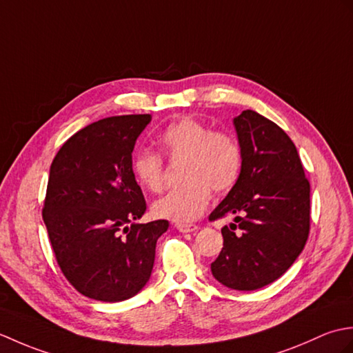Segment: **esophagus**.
<instances>
[{
	"instance_id": "esophagus-1",
	"label": "esophagus",
	"mask_w": 353,
	"mask_h": 353,
	"mask_svg": "<svg viewBox=\"0 0 353 353\" xmlns=\"http://www.w3.org/2000/svg\"><path fill=\"white\" fill-rule=\"evenodd\" d=\"M199 228L198 225L194 223H176V230L179 232H193Z\"/></svg>"
}]
</instances>
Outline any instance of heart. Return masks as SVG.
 I'll use <instances>...</instances> for the list:
<instances>
[{"label": "heart", "mask_w": 353, "mask_h": 353, "mask_svg": "<svg viewBox=\"0 0 353 353\" xmlns=\"http://www.w3.org/2000/svg\"><path fill=\"white\" fill-rule=\"evenodd\" d=\"M160 139L170 160H184L179 176L185 183L154 203L157 217L178 223L192 222L207 208L211 189L225 193L239 181L243 154L237 139L230 132L213 131L205 122L184 116L168 125ZM132 172L143 189L152 193L164 189V161L160 154L139 152L132 160Z\"/></svg>", "instance_id": "1"}]
</instances>
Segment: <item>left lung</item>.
<instances>
[{
	"mask_svg": "<svg viewBox=\"0 0 353 353\" xmlns=\"http://www.w3.org/2000/svg\"><path fill=\"white\" fill-rule=\"evenodd\" d=\"M234 125L241 174L208 219L236 214V223L222 228L223 248L211 272L221 284L249 292L283 276L302 252L310 234V181L292 139L275 122L245 110Z\"/></svg>",
	"mask_w": 353,
	"mask_h": 353,
	"instance_id": "obj_1",
	"label": "left lung"
}]
</instances>
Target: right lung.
Instances as JSON below:
<instances>
[{
  "instance_id": "right-lung-1",
  "label": "right lung",
  "mask_w": 353,
  "mask_h": 353,
  "mask_svg": "<svg viewBox=\"0 0 353 353\" xmlns=\"http://www.w3.org/2000/svg\"><path fill=\"white\" fill-rule=\"evenodd\" d=\"M151 114L112 116L69 137L54 157L42 217L60 270L77 292L103 302L145 287L168 221L136 223L146 201L132 150Z\"/></svg>"
}]
</instances>
